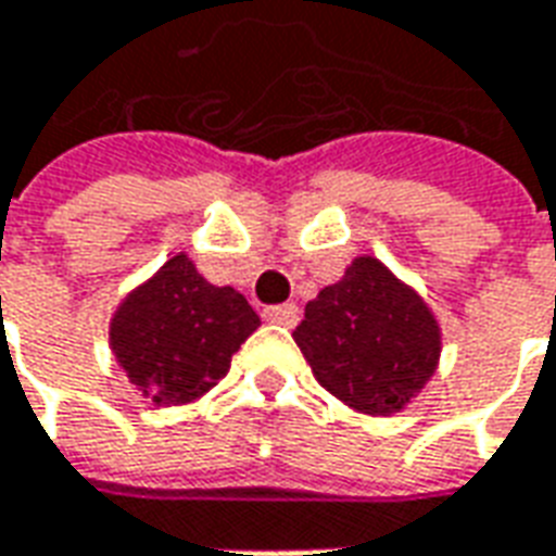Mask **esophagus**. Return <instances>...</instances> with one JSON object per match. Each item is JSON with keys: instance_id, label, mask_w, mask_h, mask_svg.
I'll return each mask as SVG.
<instances>
[{"instance_id": "obj_1", "label": "esophagus", "mask_w": 556, "mask_h": 556, "mask_svg": "<svg viewBox=\"0 0 556 556\" xmlns=\"http://www.w3.org/2000/svg\"><path fill=\"white\" fill-rule=\"evenodd\" d=\"M263 319H269V323H278V326H295V323H299V305L287 302V305L263 307Z\"/></svg>"}]
</instances>
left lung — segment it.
Returning a JSON list of instances; mask_svg holds the SVG:
<instances>
[{
  "label": "left lung",
  "mask_w": 556,
  "mask_h": 556,
  "mask_svg": "<svg viewBox=\"0 0 556 556\" xmlns=\"http://www.w3.org/2000/svg\"><path fill=\"white\" fill-rule=\"evenodd\" d=\"M293 338L319 384L367 415L406 406L441 352L429 307L372 257L307 302Z\"/></svg>",
  "instance_id": "1"
}]
</instances>
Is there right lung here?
Listing matches in <instances>:
<instances>
[{"mask_svg":"<svg viewBox=\"0 0 556 556\" xmlns=\"http://www.w3.org/2000/svg\"><path fill=\"white\" fill-rule=\"evenodd\" d=\"M261 317L233 287H213L177 254L129 295L112 323V350L153 403H189L228 372Z\"/></svg>","mask_w":556,"mask_h":556,"instance_id":"right-lung-1","label":"right lung"}]
</instances>
